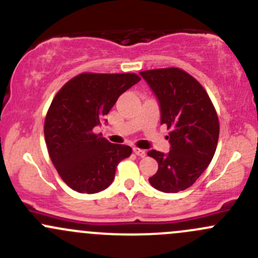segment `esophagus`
Listing matches in <instances>:
<instances>
[{
    "instance_id": "1",
    "label": "esophagus",
    "mask_w": 258,
    "mask_h": 258,
    "mask_svg": "<svg viewBox=\"0 0 258 258\" xmlns=\"http://www.w3.org/2000/svg\"><path fill=\"white\" fill-rule=\"evenodd\" d=\"M134 152L136 153V155L139 156V157H145V156H146V151L145 150H141V148L135 147L134 148Z\"/></svg>"
}]
</instances>
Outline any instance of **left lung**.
<instances>
[{
  "instance_id": "8db88e82",
  "label": "left lung",
  "mask_w": 258,
  "mask_h": 258,
  "mask_svg": "<svg viewBox=\"0 0 258 258\" xmlns=\"http://www.w3.org/2000/svg\"><path fill=\"white\" fill-rule=\"evenodd\" d=\"M140 75L157 98L161 124L171 130L170 152H147L158 163L157 172L148 181L158 191H183L212 161L220 135L217 113L205 88L187 72L171 67Z\"/></svg>"
}]
</instances>
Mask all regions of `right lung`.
<instances>
[{
	"label": "right lung",
	"instance_id": "add662e5",
	"mask_svg": "<svg viewBox=\"0 0 258 258\" xmlns=\"http://www.w3.org/2000/svg\"><path fill=\"white\" fill-rule=\"evenodd\" d=\"M140 80L135 74H81L52 100L45 119L46 145L58 175L75 191L107 188L119 161L131 155L130 146L111 144L93 130Z\"/></svg>",
	"mask_w": 258,
	"mask_h": 258
}]
</instances>
